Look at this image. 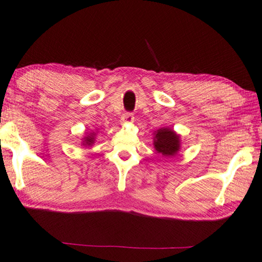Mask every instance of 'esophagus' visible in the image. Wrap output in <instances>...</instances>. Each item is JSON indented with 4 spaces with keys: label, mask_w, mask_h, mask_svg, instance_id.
<instances>
[{
    "label": "esophagus",
    "mask_w": 262,
    "mask_h": 262,
    "mask_svg": "<svg viewBox=\"0 0 262 262\" xmlns=\"http://www.w3.org/2000/svg\"><path fill=\"white\" fill-rule=\"evenodd\" d=\"M134 121V114L133 113H124V114L121 116V122L122 123H132Z\"/></svg>",
    "instance_id": "1"
}]
</instances>
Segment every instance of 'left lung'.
<instances>
[{"mask_svg":"<svg viewBox=\"0 0 262 262\" xmlns=\"http://www.w3.org/2000/svg\"><path fill=\"white\" fill-rule=\"evenodd\" d=\"M154 148L163 156H173L180 149V136L170 128H161L155 132Z\"/></svg>","mask_w":262,"mask_h":262,"instance_id":"1","label":"left lung"}]
</instances>
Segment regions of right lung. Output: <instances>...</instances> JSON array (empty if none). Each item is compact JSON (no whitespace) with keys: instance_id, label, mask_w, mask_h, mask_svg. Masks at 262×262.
Listing matches in <instances>:
<instances>
[{"instance_id":"add662e5","label":"right lung","mask_w":262,"mask_h":262,"mask_svg":"<svg viewBox=\"0 0 262 262\" xmlns=\"http://www.w3.org/2000/svg\"><path fill=\"white\" fill-rule=\"evenodd\" d=\"M94 143V136L93 134L85 136L84 138V141H83V144L84 146H92V144Z\"/></svg>"}]
</instances>
